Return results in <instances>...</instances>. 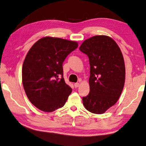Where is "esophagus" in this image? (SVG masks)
I'll list each match as a JSON object with an SVG mask.
<instances>
[{
  "instance_id": "obj_1",
  "label": "esophagus",
  "mask_w": 146,
  "mask_h": 146,
  "mask_svg": "<svg viewBox=\"0 0 146 146\" xmlns=\"http://www.w3.org/2000/svg\"><path fill=\"white\" fill-rule=\"evenodd\" d=\"M74 86H75V88H77L79 86V83H75V84H74Z\"/></svg>"
}]
</instances>
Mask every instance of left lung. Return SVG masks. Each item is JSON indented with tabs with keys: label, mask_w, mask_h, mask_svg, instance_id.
<instances>
[{
	"label": "left lung",
	"mask_w": 146,
	"mask_h": 146,
	"mask_svg": "<svg viewBox=\"0 0 146 146\" xmlns=\"http://www.w3.org/2000/svg\"><path fill=\"white\" fill-rule=\"evenodd\" d=\"M79 49L88 56L90 66V93L83 97L86 109L101 114L115 105L123 90L125 68L117 43L106 36L85 40Z\"/></svg>",
	"instance_id": "left-lung-1"
}]
</instances>
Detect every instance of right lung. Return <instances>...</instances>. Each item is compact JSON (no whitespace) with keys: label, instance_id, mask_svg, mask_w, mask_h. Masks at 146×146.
<instances>
[{"label":"right lung","instance_id":"add662e5","mask_svg":"<svg viewBox=\"0 0 146 146\" xmlns=\"http://www.w3.org/2000/svg\"><path fill=\"white\" fill-rule=\"evenodd\" d=\"M77 47L75 41L45 37L28 52L22 68L23 84L38 109L51 112L65 105L72 89L65 82L62 64Z\"/></svg>","mask_w":146,"mask_h":146}]
</instances>
